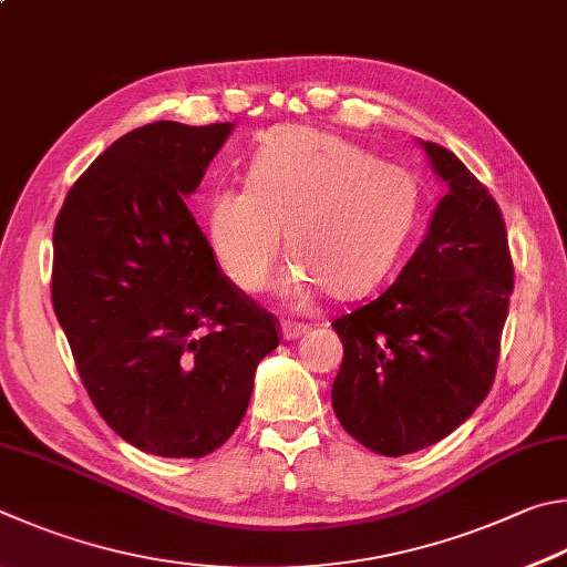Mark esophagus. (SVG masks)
<instances>
[{"label": "esophagus", "instance_id": "34e87169", "mask_svg": "<svg viewBox=\"0 0 567 567\" xmlns=\"http://www.w3.org/2000/svg\"><path fill=\"white\" fill-rule=\"evenodd\" d=\"M280 332H282V339H287V342H290V339H297V337H302V334L310 332V327L297 324V322H282L280 324Z\"/></svg>", "mask_w": 567, "mask_h": 567}]
</instances>
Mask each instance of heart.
Instances as JSON below:
<instances>
[{
	"instance_id": "1",
	"label": "heart",
	"mask_w": 567,
	"mask_h": 567,
	"mask_svg": "<svg viewBox=\"0 0 567 567\" xmlns=\"http://www.w3.org/2000/svg\"><path fill=\"white\" fill-rule=\"evenodd\" d=\"M416 215V183L404 168L305 126L272 131L248 168V185H218L205 235L233 285L257 292L285 243L292 262L277 280L282 300L317 285L349 300L384 280Z\"/></svg>"
}]
</instances>
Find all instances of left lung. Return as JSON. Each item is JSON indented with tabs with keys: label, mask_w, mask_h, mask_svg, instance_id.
Segmentation results:
<instances>
[{
	"label": "left lung",
	"mask_w": 567,
	"mask_h": 567,
	"mask_svg": "<svg viewBox=\"0 0 567 567\" xmlns=\"http://www.w3.org/2000/svg\"><path fill=\"white\" fill-rule=\"evenodd\" d=\"M419 146L446 185L426 238L386 292L332 322L344 344L334 414L382 456L436 444L486 399L513 292L496 200L454 153Z\"/></svg>",
	"instance_id": "1"
}]
</instances>
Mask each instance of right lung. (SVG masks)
Masks as SVG:
<instances>
[{
	"label": "right lung",
	"mask_w": 567,
	"mask_h": 567,
	"mask_svg": "<svg viewBox=\"0 0 567 567\" xmlns=\"http://www.w3.org/2000/svg\"><path fill=\"white\" fill-rule=\"evenodd\" d=\"M233 123L158 121L91 163L54 225L51 302L91 401L153 456L200 458L248 411L277 322L225 277L185 205Z\"/></svg>",
	"instance_id": "obj_1"
}]
</instances>
